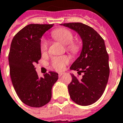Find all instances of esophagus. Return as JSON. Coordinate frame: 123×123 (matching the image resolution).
<instances>
[{"mask_svg":"<svg viewBox=\"0 0 123 123\" xmlns=\"http://www.w3.org/2000/svg\"><path fill=\"white\" fill-rule=\"evenodd\" d=\"M63 74H64V73H58V76H59V77H61V76H62Z\"/></svg>","mask_w":123,"mask_h":123,"instance_id":"esophagus-1","label":"esophagus"}]
</instances>
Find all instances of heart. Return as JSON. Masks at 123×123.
<instances>
[{
	"label": "heart",
	"instance_id": "obj_1",
	"mask_svg": "<svg viewBox=\"0 0 123 123\" xmlns=\"http://www.w3.org/2000/svg\"><path fill=\"white\" fill-rule=\"evenodd\" d=\"M52 37L56 41L60 42L64 45H67L69 50L74 54H77L81 49L80 43L73 41V35L72 32L68 29L60 28L55 29L52 32ZM40 48L42 52H45L48 49V43L45 39H42L40 44ZM69 62V58L66 55L55 57L52 59V65L55 70L60 71L63 69L65 65Z\"/></svg>",
	"mask_w": 123,
	"mask_h": 123
}]
</instances>
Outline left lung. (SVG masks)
<instances>
[{"instance_id": "left-lung-1", "label": "left lung", "mask_w": 123, "mask_h": 123, "mask_svg": "<svg viewBox=\"0 0 123 123\" xmlns=\"http://www.w3.org/2000/svg\"><path fill=\"white\" fill-rule=\"evenodd\" d=\"M61 25L76 31L82 39L79 57L71 66V70L83 73L79 80L71 74L72 80L68 85L71 99L80 105H89L100 98L107 86L109 75V55L102 37L90 26L82 23H68Z\"/></svg>"}]
</instances>
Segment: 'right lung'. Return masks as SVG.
<instances>
[{
	"label": "right lung",
	"instance_id": "right-lung-1",
	"mask_svg": "<svg viewBox=\"0 0 123 123\" xmlns=\"http://www.w3.org/2000/svg\"><path fill=\"white\" fill-rule=\"evenodd\" d=\"M53 24H29L21 29L12 41L8 55L10 75L16 94L23 103L33 107L48 104L52 88L58 79L54 71L38 77L34 64L41 58V37Z\"/></svg>",
	"mask_w": 123,
	"mask_h": 123
}]
</instances>
